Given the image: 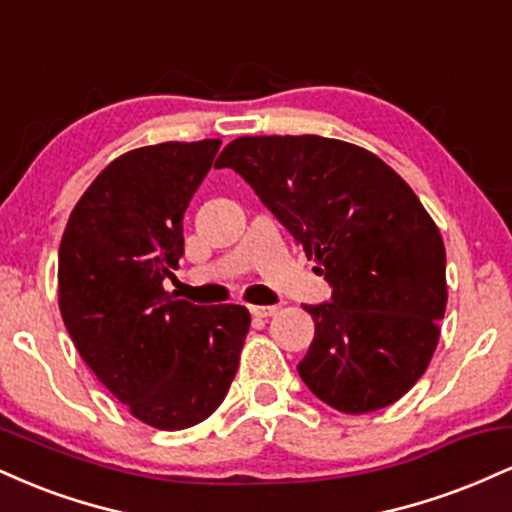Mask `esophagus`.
I'll return each mask as SVG.
<instances>
[{
  "instance_id": "obj_1",
  "label": "esophagus",
  "mask_w": 512,
  "mask_h": 512,
  "mask_svg": "<svg viewBox=\"0 0 512 512\" xmlns=\"http://www.w3.org/2000/svg\"><path fill=\"white\" fill-rule=\"evenodd\" d=\"M276 313V305H250V315L252 317H272Z\"/></svg>"
}]
</instances>
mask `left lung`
I'll use <instances>...</instances> for the list:
<instances>
[{
	"label": "left lung",
	"mask_w": 512,
	"mask_h": 512,
	"mask_svg": "<svg viewBox=\"0 0 512 512\" xmlns=\"http://www.w3.org/2000/svg\"><path fill=\"white\" fill-rule=\"evenodd\" d=\"M233 168L320 262L332 298L303 305L315 337L298 375L344 414L397 402L424 375L445 315V248L411 187L361 146L303 137H240Z\"/></svg>",
	"instance_id": "left-lung-1"
}]
</instances>
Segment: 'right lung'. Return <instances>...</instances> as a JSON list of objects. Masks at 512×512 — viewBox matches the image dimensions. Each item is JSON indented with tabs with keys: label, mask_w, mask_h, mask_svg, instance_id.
<instances>
[{
	"label": "right lung",
	"mask_w": 512,
	"mask_h": 512,
	"mask_svg": "<svg viewBox=\"0 0 512 512\" xmlns=\"http://www.w3.org/2000/svg\"><path fill=\"white\" fill-rule=\"evenodd\" d=\"M219 139L142 146L115 158L76 202L60 243V310L86 366L144 424L204 421L236 378L243 305L163 291L185 255L182 216Z\"/></svg>",
	"instance_id": "1"
}]
</instances>
